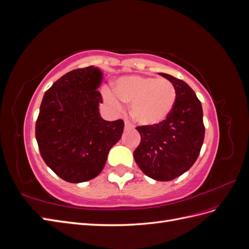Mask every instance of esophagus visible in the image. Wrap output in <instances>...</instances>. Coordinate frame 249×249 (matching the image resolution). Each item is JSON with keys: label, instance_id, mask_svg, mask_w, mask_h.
<instances>
[{"label": "esophagus", "instance_id": "obj_1", "mask_svg": "<svg viewBox=\"0 0 249 249\" xmlns=\"http://www.w3.org/2000/svg\"><path fill=\"white\" fill-rule=\"evenodd\" d=\"M131 129H134V124H132L129 122H125L124 123V130H131Z\"/></svg>", "mask_w": 249, "mask_h": 249}]
</instances>
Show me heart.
Wrapping results in <instances>:
<instances>
[{"mask_svg":"<svg viewBox=\"0 0 249 249\" xmlns=\"http://www.w3.org/2000/svg\"><path fill=\"white\" fill-rule=\"evenodd\" d=\"M107 104L114 110L122 109V103L132 104L131 114L143 125L162 123L175 106L177 89L166 79L145 76H129L119 79L115 93L105 91Z\"/></svg>","mask_w":249,"mask_h":249,"instance_id":"heart-1","label":"heart"}]
</instances>
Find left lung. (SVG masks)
I'll use <instances>...</instances> for the list:
<instances>
[{
	"label": "left lung",
	"instance_id": "obj_1",
	"mask_svg": "<svg viewBox=\"0 0 249 249\" xmlns=\"http://www.w3.org/2000/svg\"><path fill=\"white\" fill-rule=\"evenodd\" d=\"M177 89L170 114L155 125H139L134 159L145 176L166 182L183 175L196 161L205 139L201 103L184 81L160 73Z\"/></svg>",
	"mask_w": 249,
	"mask_h": 249
}]
</instances>
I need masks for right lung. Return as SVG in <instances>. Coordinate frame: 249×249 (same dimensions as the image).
Returning <instances> with one entry per match:
<instances>
[{
	"instance_id": "right-lung-1",
	"label": "right lung",
	"mask_w": 249,
	"mask_h": 249,
	"mask_svg": "<svg viewBox=\"0 0 249 249\" xmlns=\"http://www.w3.org/2000/svg\"><path fill=\"white\" fill-rule=\"evenodd\" d=\"M97 67L73 70L58 79L43 95L35 136L43 161L58 177L82 183L97 177L109 150L122 138L124 120H104L97 90Z\"/></svg>"
}]
</instances>
